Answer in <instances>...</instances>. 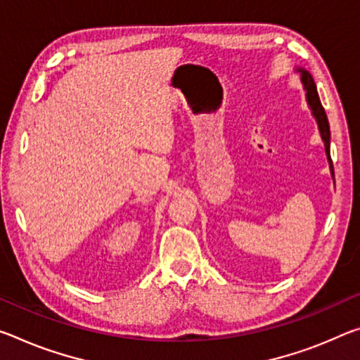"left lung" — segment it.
Listing matches in <instances>:
<instances>
[{
	"label": "left lung",
	"instance_id": "obj_1",
	"mask_svg": "<svg viewBox=\"0 0 360 360\" xmlns=\"http://www.w3.org/2000/svg\"><path fill=\"white\" fill-rule=\"evenodd\" d=\"M298 72L301 75V82H303V86L306 89L307 104H309L311 110H312V115H314V118H316V122L319 124V131H321L322 141L325 144V153H327V158H328V163H330V171H332V176L335 178L333 162H332V157H330V124H328L327 113H325L323 107L321 104V99H319L316 83H314V78H312L311 73L304 70V68H298Z\"/></svg>",
	"mask_w": 360,
	"mask_h": 360
}]
</instances>
